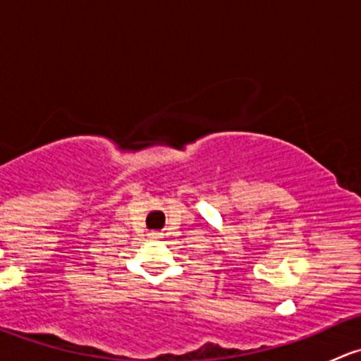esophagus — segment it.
Returning a JSON list of instances; mask_svg holds the SVG:
<instances>
[{
    "label": "esophagus",
    "instance_id": "obj_1",
    "mask_svg": "<svg viewBox=\"0 0 361 361\" xmlns=\"http://www.w3.org/2000/svg\"><path fill=\"white\" fill-rule=\"evenodd\" d=\"M152 238H160V234H159V232H152Z\"/></svg>",
    "mask_w": 361,
    "mask_h": 361
}]
</instances>
